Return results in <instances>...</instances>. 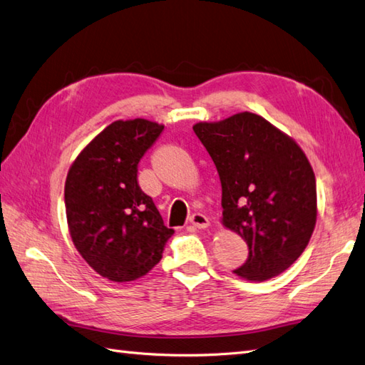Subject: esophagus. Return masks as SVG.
I'll return each instance as SVG.
<instances>
[{
	"label": "esophagus",
	"instance_id": "esophagus-1",
	"mask_svg": "<svg viewBox=\"0 0 365 365\" xmlns=\"http://www.w3.org/2000/svg\"><path fill=\"white\" fill-rule=\"evenodd\" d=\"M190 223L198 229H206L210 225L209 218L206 215H202V213H193V215L190 217Z\"/></svg>",
	"mask_w": 365,
	"mask_h": 365
}]
</instances>
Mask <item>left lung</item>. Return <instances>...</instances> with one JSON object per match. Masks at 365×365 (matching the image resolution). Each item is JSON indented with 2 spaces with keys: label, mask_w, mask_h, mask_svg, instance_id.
Masks as SVG:
<instances>
[{
  "label": "left lung",
  "mask_w": 365,
  "mask_h": 365,
  "mask_svg": "<svg viewBox=\"0 0 365 365\" xmlns=\"http://www.w3.org/2000/svg\"><path fill=\"white\" fill-rule=\"evenodd\" d=\"M193 131L220 175L221 223L250 247L234 272L251 282L282 274L305 251L317 218L316 178L304 150L250 111L198 122Z\"/></svg>",
  "instance_id": "obj_1"
}]
</instances>
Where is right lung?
I'll list each match as a JSON object with an SVG mask.
<instances>
[{
    "label": "right lung",
    "mask_w": 365,
    "mask_h": 365,
    "mask_svg": "<svg viewBox=\"0 0 365 365\" xmlns=\"http://www.w3.org/2000/svg\"><path fill=\"white\" fill-rule=\"evenodd\" d=\"M163 130L147 119L114 120L69 167L71 238L83 260L111 282H131L152 271L175 232L138 184L140 158Z\"/></svg>",
    "instance_id": "right-lung-1"
}]
</instances>
